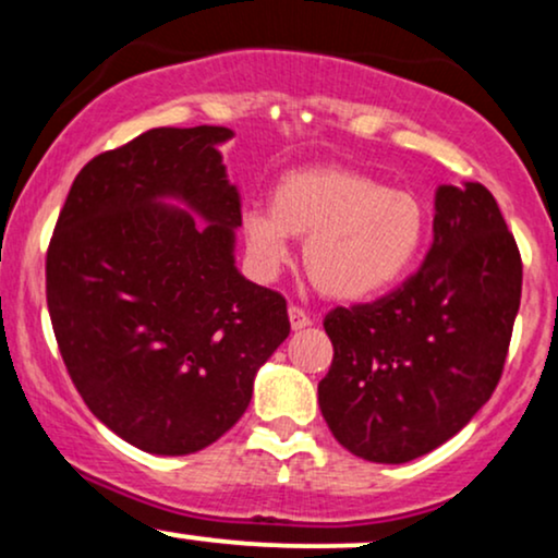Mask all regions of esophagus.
Listing matches in <instances>:
<instances>
[{"instance_id": "34e87169", "label": "esophagus", "mask_w": 558, "mask_h": 558, "mask_svg": "<svg viewBox=\"0 0 558 558\" xmlns=\"http://www.w3.org/2000/svg\"><path fill=\"white\" fill-rule=\"evenodd\" d=\"M288 319H291L293 330H304V328H310V325H312L310 315H306L301 306H288Z\"/></svg>"}]
</instances>
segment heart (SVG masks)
<instances>
[{
  "mask_svg": "<svg viewBox=\"0 0 558 558\" xmlns=\"http://www.w3.org/2000/svg\"><path fill=\"white\" fill-rule=\"evenodd\" d=\"M425 207L409 191L386 189L360 170L317 165L286 172L272 207L241 217L243 248L259 278H272L304 241V270L323 296L362 301L383 293L417 259Z\"/></svg>",
  "mask_w": 558,
  "mask_h": 558,
  "instance_id": "1",
  "label": "heart"
}]
</instances>
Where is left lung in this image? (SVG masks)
<instances>
[{"label": "left lung", "instance_id": "1", "mask_svg": "<svg viewBox=\"0 0 558 558\" xmlns=\"http://www.w3.org/2000/svg\"><path fill=\"white\" fill-rule=\"evenodd\" d=\"M520 296V248L490 191L438 185L420 270L325 317L332 364L317 401L338 444L403 464L453 438L501 380Z\"/></svg>", "mask_w": 558, "mask_h": 558}]
</instances>
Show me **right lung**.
Segmentation results:
<instances>
[{
	"instance_id": "add662e5",
	"label": "right lung",
	"mask_w": 558,
	"mask_h": 558,
	"mask_svg": "<svg viewBox=\"0 0 558 558\" xmlns=\"http://www.w3.org/2000/svg\"><path fill=\"white\" fill-rule=\"evenodd\" d=\"M228 138L222 125L151 128L94 157L49 241V317L75 388L159 457L226 435L291 332L286 299L235 267L241 196L217 151Z\"/></svg>"
}]
</instances>
